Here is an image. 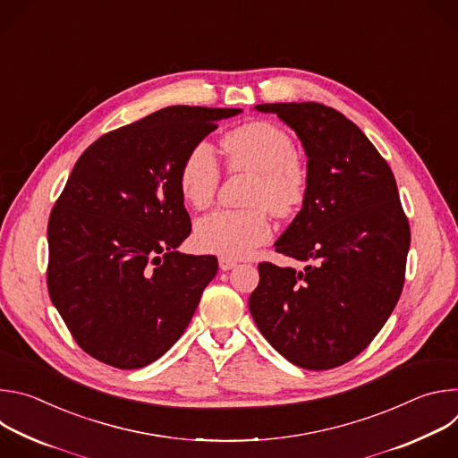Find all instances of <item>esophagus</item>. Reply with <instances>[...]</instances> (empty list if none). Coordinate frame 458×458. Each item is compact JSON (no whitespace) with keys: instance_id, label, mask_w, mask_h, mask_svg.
I'll return each instance as SVG.
<instances>
[{"instance_id":"1","label":"esophagus","mask_w":458,"mask_h":458,"mask_svg":"<svg viewBox=\"0 0 458 458\" xmlns=\"http://www.w3.org/2000/svg\"><path fill=\"white\" fill-rule=\"evenodd\" d=\"M237 267V263H235V260H232V259H226V257H221L219 259V268L221 270H232V268H235Z\"/></svg>"}]
</instances>
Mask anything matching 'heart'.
I'll list each match as a JSON object with an SVG mask.
<instances>
[{
  "label": "heart",
  "instance_id": "heart-1",
  "mask_svg": "<svg viewBox=\"0 0 458 458\" xmlns=\"http://www.w3.org/2000/svg\"><path fill=\"white\" fill-rule=\"evenodd\" d=\"M228 172L253 174L242 210H216L195 225V242L226 259H241L270 239V214L292 216L306 198L308 168L284 128L270 121L244 123L221 140ZM219 163L207 143H195L179 168V190L184 201L205 210L219 188Z\"/></svg>",
  "mask_w": 458,
  "mask_h": 458
}]
</instances>
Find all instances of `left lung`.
Here are the masks:
<instances>
[{"label": "left lung", "mask_w": 458, "mask_h": 458, "mask_svg": "<svg viewBox=\"0 0 458 458\" xmlns=\"http://www.w3.org/2000/svg\"><path fill=\"white\" fill-rule=\"evenodd\" d=\"M302 141L308 191L276 251L304 270L259 265L250 313L292 364L332 369L380 332L404 286L410 223L394 172L362 130L320 103L257 105Z\"/></svg>", "instance_id": "left-lung-1"}]
</instances>
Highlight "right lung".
Here are the masks:
<instances>
[{"mask_svg": "<svg viewBox=\"0 0 458 458\" xmlns=\"http://www.w3.org/2000/svg\"><path fill=\"white\" fill-rule=\"evenodd\" d=\"M241 108L166 106L94 141L47 226V286L78 346L119 369L157 360L217 274L175 248L191 223L179 190L186 152Z\"/></svg>", "mask_w": 458, "mask_h": 458, "instance_id": "obj_1", "label": "right lung"}]
</instances>
